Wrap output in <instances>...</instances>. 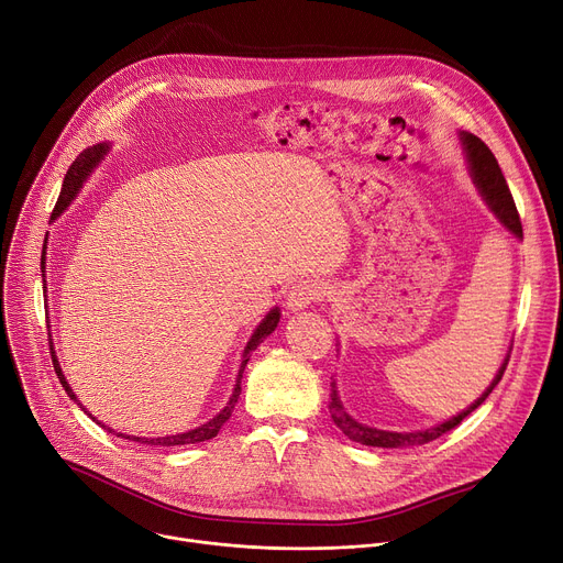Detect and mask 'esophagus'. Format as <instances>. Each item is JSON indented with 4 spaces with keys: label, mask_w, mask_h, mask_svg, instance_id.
<instances>
[{
    "label": "esophagus",
    "mask_w": 563,
    "mask_h": 563,
    "mask_svg": "<svg viewBox=\"0 0 563 563\" xmlns=\"http://www.w3.org/2000/svg\"><path fill=\"white\" fill-rule=\"evenodd\" d=\"M325 298V287L321 280H298L291 289H289V296H287V308L289 310H303L312 303H319Z\"/></svg>",
    "instance_id": "34e87169"
}]
</instances>
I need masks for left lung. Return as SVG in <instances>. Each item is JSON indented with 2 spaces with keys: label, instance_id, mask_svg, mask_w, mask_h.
Returning <instances> with one entry per match:
<instances>
[{
  "label": "left lung",
  "instance_id": "1",
  "mask_svg": "<svg viewBox=\"0 0 563 563\" xmlns=\"http://www.w3.org/2000/svg\"><path fill=\"white\" fill-rule=\"evenodd\" d=\"M462 142H464V148H466V158H468V165H471V174H473V180L475 185L479 187V192L484 197V201L489 203V208L496 212V217L500 219L503 227H507L516 238H522V223H520V217H518V210H516V203H514V197L509 192V185L500 172V165L496 161V156L492 154V148L486 146L477 135L473 133H462ZM509 364V355L505 357L498 376L494 378V383L489 385V389H486L468 409H464L462 415L453 417L451 421L445 423H439L434 428H428V430H419V432H387V430H376V428H368V426H362L357 423L355 419H351L342 402L336 400V394L332 391V402H330V415H332V421L336 423V428H340L349 439L362 443V445H376V448H405V445H423V443H430L434 439H439L441 434H445L448 430L457 428L473 409H477L486 398H489V394L494 391V387L503 380V373Z\"/></svg>",
  "mask_w": 563,
  "mask_h": 563
}]
</instances>
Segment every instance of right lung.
I'll use <instances>...</instances> for the list:
<instances>
[{"label": "right lung", "mask_w": 563, "mask_h": 563, "mask_svg": "<svg viewBox=\"0 0 563 563\" xmlns=\"http://www.w3.org/2000/svg\"><path fill=\"white\" fill-rule=\"evenodd\" d=\"M106 152H108V144L103 142V144H95V146H90V148H86L84 154H79L77 156V161H74L71 165H69V169H67V174H65V180H63V190H60V197H58V201H56V206H54V212H52V217H58L69 203H71V199L77 197V192H79V187L84 185V180L88 178V174L99 165V161L106 156ZM41 267L45 269V249H43V262H41ZM45 276V274H43ZM278 321H280V312L278 310H272L265 319H262V323L255 328V332H253V336L249 340V344H246V349H244V357H242V366H240V376H238V383H235V389H233V396H231V400L227 402V407H223L219 415L214 417V419H210L208 423H203L201 428H197V430H190V432H183V434H172V437H156V439H144V437H126V434H122V432H118V437H124V439H133V441H137V443H148V445H190V443H199V441H208V439H212V437H217V432L221 430V426L227 423L229 419H231V415H233V409H235V402H238V398H240V394H242V373H244V366H246V362H249V357H251V353L267 340V336L276 330V325H278ZM54 351V349H52ZM52 362H54V371H56V376H58V380H60V385L65 387V391H67V396L69 398H74L77 400V396H74V391H71V387L67 385V380H65V376H63V371H60V366H58V360H56V355H52ZM79 402V400H77ZM81 405V402H79ZM81 409H86V407H81ZM95 419V417H92ZM97 421V419H95ZM101 426V423H99ZM108 432H115V430H110L108 426H103Z\"/></svg>", "instance_id": "right-lung-1"}]
</instances>
